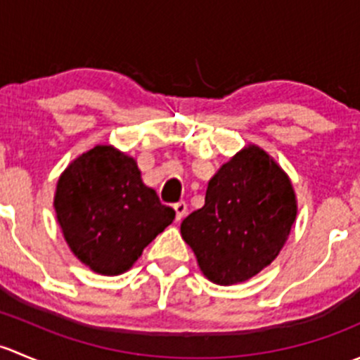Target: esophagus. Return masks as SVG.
<instances>
[{"mask_svg": "<svg viewBox=\"0 0 360 360\" xmlns=\"http://www.w3.org/2000/svg\"><path fill=\"white\" fill-rule=\"evenodd\" d=\"M174 210H176V221H181L184 219V216H186L188 205L184 202H177L176 205H174Z\"/></svg>", "mask_w": 360, "mask_h": 360, "instance_id": "34e87169", "label": "esophagus"}]
</instances>
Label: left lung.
<instances>
[{"mask_svg":"<svg viewBox=\"0 0 360 360\" xmlns=\"http://www.w3.org/2000/svg\"><path fill=\"white\" fill-rule=\"evenodd\" d=\"M296 214L285 170L263 148L248 144L210 177L205 203L181 223V235L210 282L233 285L271 264Z\"/></svg>","mask_w":360,"mask_h":360,"instance_id":"left-lung-1","label":"left lung"}]
</instances>
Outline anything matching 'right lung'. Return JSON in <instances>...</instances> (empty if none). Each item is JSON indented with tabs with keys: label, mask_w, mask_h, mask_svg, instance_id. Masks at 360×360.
<instances>
[{
	"label": "right lung",
	"mask_w": 360,
	"mask_h": 360,
	"mask_svg": "<svg viewBox=\"0 0 360 360\" xmlns=\"http://www.w3.org/2000/svg\"><path fill=\"white\" fill-rule=\"evenodd\" d=\"M53 209L71 252L101 275L132 268L176 216L143 183L136 160L111 144H97L69 163Z\"/></svg>",
	"instance_id": "1"
}]
</instances>
